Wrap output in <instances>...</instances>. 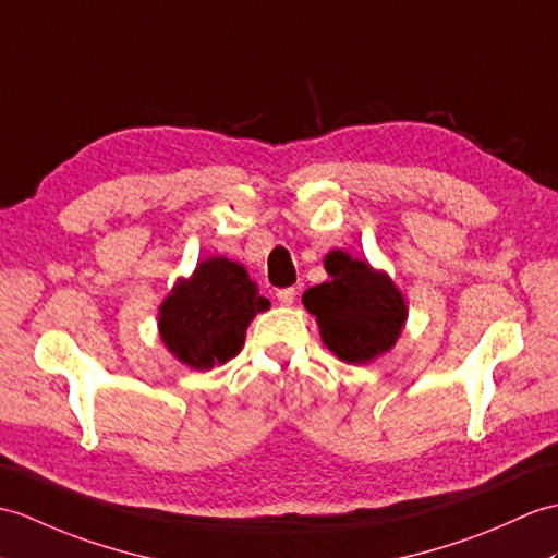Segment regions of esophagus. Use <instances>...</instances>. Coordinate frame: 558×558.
Wrapping results in <instances>:
<instances>
[{
  "mask_svg": "<svg viewBox=\"0 0 558 558\" xmlns=\"http://www.w3.org/2000/svg\"><path fill=\"white\" fill-rule=\"evenodd\" d=\"M276 296H278V302H280L282 306H290V304L294 302L296 290H294V288H282V290L276 292Z\"/></svg>",
  "mask_w": 558,
  "mask_h": 558,
  "instance_id": "esophagus-1",
  "label": "esophagus"
}]
</instances>
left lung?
Listing matches in <instances>:
<instances>
[{"instance_id":"left-lung-1","label":"left lung","mask_w":558,"mask_h":558,"mask_svg":"<svg viewBox=\"0 0 558 558\" xmlns=\"http://www.w3.org/2000/svg\"><path fill=\"white\" fill-rule=\"evenodd\" d=\"M330 280L304 292L320 338L347 364H366L397 342L407 320V304L385 274L344 252L326 256Z\"/></svg>"}]
</instances>
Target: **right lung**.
<instances>
[{
    "label": "right lung",
    "instance_id": "1",
    "mask_svg": "<svg viewBox=\"0 0 558 558\" xmlns=\"http://www.w3.org/2000/svg\"><path fill=\"white\" fill-rule=\"evenodd\" d=\"M266 308L247 270L223 256L209 258L166 296L161 340L183 364L209 371L240 352L250 320Z\"/></svg>",
    "mask_w": 558,
    "mask_h": 558
}]
</instances>
